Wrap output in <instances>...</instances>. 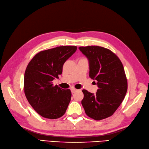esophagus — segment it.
Instances as JSON below:
<instances>
[{"label":"esophagus","mask_w":149,"mask_h":149,"mask_svg":"<svg viewBox=\"0 0 149 149\" xmlns=\"http://www.w3.org/2000/svg\"><path fill=\"white\" fill-rule=\"evenodd\" d=\"M77 91V89H76L74 88H71V92H72V93H74L75 92H76Z\"/></svg>","instance_id":"1"}]
</instances>
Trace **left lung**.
Segmentation results:
<instances>
[{
  "instance_id": "left-lung-1",
  "label": "left lung",
  "mask_w": 149,
  "mask_h": 149,
  "mask_svg": "<svg viewBox=\"0 0 149 149\" xmlns=\"http://www.w3.org/2000/svg\"><path fill=\"white\" fill-rule=\"evenodd\" d=\"M87 57L89 77L97 81L95 95L83 89L82 107L88 117L100 120L112 116L125 97L127 82L122 62L112 51L100 46L79 47Z\"/></svg>"
}]
</instances>
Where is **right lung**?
I'll return each mask as SVG.
<instances>
[{"instance_id": "1", "label": "right lung", "mask_w": 149, "mask_h": 149, "mask_svg": "<svg viewBox=\"0 0 149 149\" xmlns=\"http://www.w3.org/2000/svg\"><path fill=\"white\" fill-rule=\"evenodd\" d=\"M77 46H60L40 51L28 64L24 76V92L29 103L45 118L63 116L70 102V89H63L53 81L62 74L63 65Z\"/></svg>"}]
</instances>
